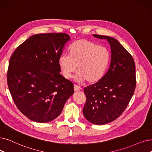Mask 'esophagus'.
I'll return each mask as SVG.
<instances>
[{
	"label": "esophagus",
	"instance_id": "esophagus-1",
	"mask_svg": "<svg viewBox=\"0 0 152 152\" xmlns=\"http://www.w3.org/2000/svg\"><path fill=\"white\" fill-rule=\"evenodd\" d=\"M81 88L80 87V86H77V85H74V91H75V92H77V91H80V90H81Z\"/></svg>",
	"mask_w": 152,
	"mask_h": 152
}]
</instances>
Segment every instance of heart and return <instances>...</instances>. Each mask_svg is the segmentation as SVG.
Segmentation results:
<instances>
[{"label": "heart", "mask_w": 152, "mask_h": 152, "mask_svg": "<svg viewBox=\"0 0 152 152\" xmlns=\"http://www.w3.org/2000/svg\"><path fill=\"white\" fill-rule=\"evenodd\" d=\"M110 62V53L104 47L88 39H81L72 43L69 55L63 53L59 58L62 75L69 79L76 71V80L89 83L99 81L104 76Z\"/></svg>", "instance_id": "b5f03b06"}]
</instances>
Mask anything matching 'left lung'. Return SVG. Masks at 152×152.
Returning a JSON list of instances; mask_svg holds the SVG:
<instances>
[{
    "instance_id": "obj_1",
    "label": "left lung",
    "mask_w": 152,
    "mask_h": 152,
    "mask_svg": "<svg viewBox=\"0 0 152 152\" xmlns=\"http://www.w3.org/2000/svg\"><path fill=\"white\" fill-rule=\"evenodd\" d=\"M93 36L107 39L111 48V60L108 71L101 80L84 89L86 102L83 113L90 122L103 125L115 120L127 107L136 86L135 66L132 56L116 39Z\"/></svg>"
}]
</instances>
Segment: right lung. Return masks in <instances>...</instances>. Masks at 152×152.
Returning a JSON list of instances; mask_svg holds the SVG:
<instances>
[{
	"mask_svg": "<svg viewBox=\"0 0 152 152\" xmlns=\"http://www.w3.org/2000/svg\"><path fill=\"white\" fill-rule=\"evenodd\" d=\"M69 39L63 33L32 35L18 46L10 59L9 91L17 108L33 121L54 120L74 94L73 84L60 74L58 63Z\"/></svg>",
	"mask_w": 152,
	"mask_h": 152,
	"instance_id": "1",
	"label": "right lung"
}]
</instances>
